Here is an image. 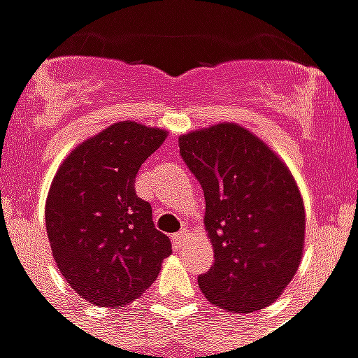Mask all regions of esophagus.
<instances>
[{
    "label": "esophagus",
    "mask_w": 358,
    "mask_h": 358,
    "mask_svg": "<svg viewBox=\"0 0 358 358\" xmlns=\"http://www.w3.org/2000/svg\"><path fill=\"white\" fill-rule=\"evenodd\" d=\"M186 236H187L186 228H182L180 232L174 234V236H172V243H174V248L176 249L182 248V243H184V240H186Z\"/></svg>",
    "instance_id": "1"
}]
</instances>
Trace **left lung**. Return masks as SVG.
Returning a JSON list of instances; mask_svg holds the SVG:
<instances>
[{"label":"left lung","mask_w":358,"mask_h":358,"mask_svg":"<svg viewBox=\"0 0 358 358\" xmlns=\"http://www.w3.org/2000/svg\"><path fill=\"white\" fill-rule=\"evenodd\" d=\"M180 155L205 195L215 263L197 278L220 308L268 307L299 268L305 207L292 172L272 149L232 122L178 138Z\"/></svg>","instance_id":"obj_1"}]
</instances>
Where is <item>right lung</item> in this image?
Returning a JSON list of instances; mask_svg holds the SVG:
<instances>
[{"label":"right lung","instance_id":"1","mask_svg":"<svg viewBox=\"0 0 358 358\" xmlns=\"http://www.w3.org/2000/svg\"><path fill=\"white\" fill-rule=\"evenodd\" d=\"M164 130L115 122L82 141L59 166L45 201V230L57 268L97 307L138 299L172 253L136 195V174L161 148Z\"/></svg>","mask_w":358,"mask_h":358}]
</instances>
